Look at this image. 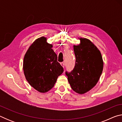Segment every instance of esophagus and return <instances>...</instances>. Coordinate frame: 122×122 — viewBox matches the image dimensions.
<instances>
[{
    "label": "esophagus",
    "mask_w": 122,
    "mask_h": 122,
    "mask_svg": "<svg viewBox=\"0 0 122 122\" xmlns=\"http://www.w3.org/2000/svg\"><path fill=\"white\" fill-rule=\"evenodd\" d=\"M61 66H62L63 68L65 67V63H64V62H61Z\"/></svg>",
    "instance_id": "obj_1"
}]
</instances>
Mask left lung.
I'll use <instances>...</instances> for the list:
<instances>
[{"mask_svg": "<svg viewBox=\"0 0 122 122\" xmlns=\"http://www.w3.org/2000/svg\"><path fill=\"white\" fill-rule=\"evenodd\" d=\"M80 43L74 45L76 57L75 67L71 73L66 72L72 89L84 94L97 83L103 69V61L99 49L90 40L78 38Z\"/></svg>", "mask_w": 122, "mask_h": 122, "instance_id": "obj_1", "label": "left lung"}]
</instances>
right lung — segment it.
<instances>
[{"instance_id": "obj_1", "label": "right lung", "mask_w": 122, "mask_h": 122, "mask_svg": "<svg viewBox=\"0 0 122 122\" xmlns=\"http://www.w3.org/2000/svg\"><path fill=\"white\" fill-rule=\"evenodd\" d=\"M52 47L46 37L41 36L30 45L24 56L23 71L26 79L41 93L50 90L63 71Z\"/></svg>"}]
</instances>
